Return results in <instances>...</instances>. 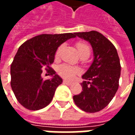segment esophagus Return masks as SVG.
Listing matches in <instances>:
<instances>
[{
    "mask_svg": "<svg viewBox=\"0 0 135 135\" xmlns=\"http://www.w3.org/2000/svg\"><path fill=\"white\" fill-rule=\"evenodd\" d=\"M64 82L65 84H66V85H70L72 84V82H70V81H68V80H66V79H64Z\"/></svg>",
    "mask_w": 135,
    "mask_h": 135,
    "instance_id": "obj_1",
    "label": "esophagus"
}]
</instances>
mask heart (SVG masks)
Listing matches in <instances>:
<instances>
[{
    "mask_svg": "<svg viewBox=\"0 0 135 135\" xmlns=\"http://www.w3.org/2000/svg\"><path fill=\"white\" fill-rule=\"evenodd\" d=\"M76 47L79 56H81L82 54H85V53H88V54L90 55V46L85 42H77L76 43ZM61 47L62 46H60L57 49L56 52V55H55L56 57H59L60 51L61 50ZM58 71H59V74L61 76H62L63 77H65V78H67V79H73L76 74L79 72V69H78L71 67V66H68V65L65 64L61 65L59 68V70Z\"/></svg>",
    "mask_w": 135,
    "mask_h": 135,
    "instance_id": "1",
    "label": "heart"
}]
</instances>
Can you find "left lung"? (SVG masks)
I'll return each instance as SVG.
<instances>
[{
	"mask_svg": "<svg viewBox=\"0 0 135 135\" xmlns=\"http://www.w3.org/2000/svg\"><path fill=\"white\" fill-rule=\"evenodd\" d=\"M75 35L90 43L94 59L82 76V93L73 97L74 101L85 112L95 113L107 106L119 88L120 61L115 46L101 33L90 31Z\"/></svg>",
	"mask_w": 135,
	"mask_h": 135,
	"instance_id": "1",
	"label": "left lung"
}]
</instances>
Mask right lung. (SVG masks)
Masks as SVG:
<instances>
[{
  "instance_id": "right-lung-1",
  "label": "right lung",
  "mask_w": 135,
  "mask_h": 135,
  "mask_svg": "<svg viewBox=\"0 0 135 135\" xmlns=\"http://www.w3.org/2000/svg\"><path fill=\"white\" fill-rule=\"evenodd\" d=\"M76 37L75 33L42 34L34 37L19 47L11 65V86L20 104L29 110H37L50 103L56 88L63 82L50 68L58 47ZM44 68L50 80L41 76Z\"/></svg>"
}]
</instances>
